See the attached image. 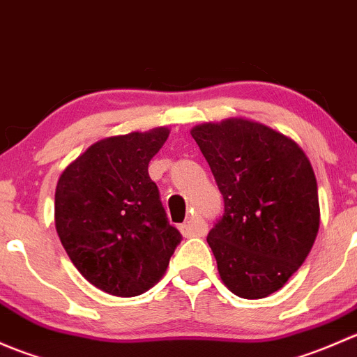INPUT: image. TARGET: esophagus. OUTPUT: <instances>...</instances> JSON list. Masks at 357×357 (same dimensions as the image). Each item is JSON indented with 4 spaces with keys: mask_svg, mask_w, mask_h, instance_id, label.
<instances>
[{
    "mask_svg": "<svg viewBox=\"0 0 357 357\" xmlns=\"http://www.w3.org/2000/svg\"><path fill=\"white\" fill-rule=\"evenodd\" d=\"M181 233L185 236H205L207 225L199 215H193V218H188V221H185V225H181Z\"/></svg>",
    "mask_w": 357,
    "mask_h": 357,
    "instance_id": "1",
    "label": "esophagus"
}]
</instances>
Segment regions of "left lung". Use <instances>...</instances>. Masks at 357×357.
Here are the masks:
<instances>
[{"label": "left lung", "instance_id": "1", "mask_svg": "<svg viewBox=\"0 0 357 357\" xmlns=\"http://www.w3.org/2000/svg\"><path fill=\"white\" fill-rule=\"evenodd\" d=\"M225 212L208 231L222 283L242 298L280 290L311 252L319 228L311 162L282 132L245 119L192 129Z\"/></svg>", "mask_w": 357, "mask_h": 357}]
</instances>
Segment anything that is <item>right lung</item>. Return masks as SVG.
I'll return each instance as SVG.
<instances>
[{
    "label": "right lung",
    "instance_id": "obj_1",
    "mask_svg": "<svg viewBox=\"0 0 357 357\" xmlns=\"http://www.w3.org/2000/svg\"><path fill=\"white\" fill-rule=\"evenodd\" d=\"M167 136V128H157L102 139L56 185L60 242L79 273L110 295L135 297L152 289L181 243L149 176Z\"/></svg>",
    "mask_w": 357,
    "mask_h": 357
}]
</instances>
